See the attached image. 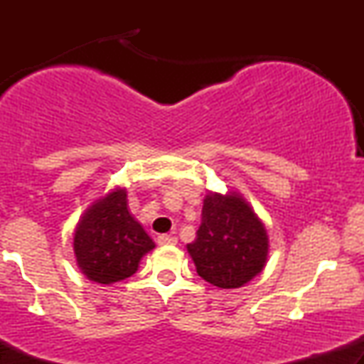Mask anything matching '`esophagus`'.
Returning a JSON list of instances; mask_svg holds the SVG:
<instances>
[{
  "label": "esophagus",
  "mask_w": 364,
  "mask_h": 364,
  "mask_svg": "<svg viewBox=\"0 0 364 364\" xmlns=\"http://www.w3.org/2000/svg\"><path fill=\"white\" fill-rule=\"evenodd\" d=\"M157 243L161 246H168V245H176L178 243V237L176 236H171V235H161L157 237Z\"/></svg>",
  "instance_id": "1"
}]
</instances>
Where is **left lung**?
Returning <instances> with one entry per match:
<instances>
[{
	"label": "left lung",
	"mask_w": 364,
	"mask_h": 364,
	"mask_svg": "<svg viewBox=\"0 0 364 364\" xmlns=\"http://www.w3.org/2000/svg\"><path fill=\"white\" fill-rule=\"evenodd\" d=\"M186 250L203 281L220 289H237L267 265L269 236L241 193L208 191L202 224Z\"/></svg>",
	"instance_id": "obj_1"
}]
</instances>
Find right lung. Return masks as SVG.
I'll return each instance as SVG.
<instances>
[{
  "mask_svg": "<svg viewBox=\"0 0 364 364\" xmlns=\"http://www.w3.org/2000/svg\"><path fill=\"white\" fill-rule=\"evenodd\" d=\"M156 248L128 210L127 188L116 186L83 212L73 232L80 272L92 282L112 284L132 277L144 255Z\"/></svg>",
  "mask_w": 364,
  "mask_h": 364,
  "instance_id": "1",
  "label": "right lung"
}]
</instances>
